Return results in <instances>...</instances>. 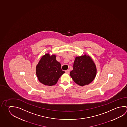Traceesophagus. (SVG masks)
<instances>
[{
    "mask_svg": "<svg viewBox=\"0 0 127 127\" xmlns=\"http://www.w3.org/2000/svg\"><path fill=\"white\" fill-rule=\"evenodd\" d=\"M65 72H66V73H67V74H69V72H70V70H69V69H68V70H66Z\"/></svg>",
    "mask_w": 127,
    "mask_h": 127,
    "instance_id": "34e87169",
    "label": "esophagus"
}]
</instances>
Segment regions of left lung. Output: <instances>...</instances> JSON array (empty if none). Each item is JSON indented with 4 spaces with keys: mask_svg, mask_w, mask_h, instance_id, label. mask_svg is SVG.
<instances>
[{
    "mask_svg": "<svg viewBox=\"0 0 127 127\" xmlns=\"http://www.w3.org/2000/svg\"><path fill=\"white\" fill-rule=\"evenodd\" d=\"M97 71L94 60L90 56L85 54L76 57L73 69L70 72V75L75 83L83 86L94 81Z\"/></svg>",
    "mask_w": 127,
    "mask_h": 127,
    "instance_id": "8db88e82",
    "label": "left lung"
}]
</instances>
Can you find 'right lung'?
Masks as SVG:
<instances>
[{"label": "right lung", "instance_id": "1", "mask_svg": "<svg viewBox=\"0 0 127 127\" xmlns=\"http://www.w3.org/2000/svg\"><path fill=\"white\" fill-rule=\"evenodd\" d=\"M56 56L54 54H45L36 66V73L38 81L44 85H55L65 73L61 69L60 63L56 60Z\"/></svg>", "mask_w": 127, "mask_h": 127}]
</instances>
